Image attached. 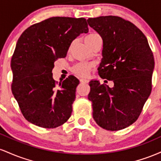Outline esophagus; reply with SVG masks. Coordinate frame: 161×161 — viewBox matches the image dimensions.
<instances>
[{
	"label": "esophagus",
	"instance_id": "34e87169",
	"mask_svg": "<svg viewBox=\"0 0 161 161\" xmlns=\"http://www.w3.org/2000/svg\"><path fill=\"white\" fill-rule=\"evenodd\" d=\"M80 82L81 83H88V80L86 79H80Z\"/></svg>",
	"mask_w": 161,
	"mask_h": 161
}]
</instances>
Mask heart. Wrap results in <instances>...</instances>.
I'll return each instance as SVG.
<instances>
[{"instance_id": "1", "label": "heart", "mask_w": 161, "mask_h": 161, "mask_svg": "<svg viewBox=\"0 0 161 161\" xmlns=\"http://www.w3.org/2000/svg\"><path fill=\"white\" fill-rule=\"evenodd\" d=\"M101 38L99 35L97 33H90V34L87 35L85 37V42L87 44L88 47L93 43L97 38ZM92 69V64H87V63H78V64H75L74 66L72 67V72L73 74H75L78 77H86L88 76L89 73L91 72Z\"/></svg>"}]
</instances>
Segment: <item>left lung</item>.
<instances>
[{"label": "left lung", "instance_id": "left-lung-1", "mask_svg": "<svg viewBox=\"0 0 161 161\" xmlns=\"http://www.w3.org/2000/svg\"><path fill=\"white\" fill-rule=\"evenodd\" d=\"M87 21L103 39L98 74L114 84L89 82L93 118L101 128L120 130L137 120L150 95L154 55L143 32L128 20L106 16Z\"/></svg>", "mask_w": 161, "mask_h": 161}]
</instances>
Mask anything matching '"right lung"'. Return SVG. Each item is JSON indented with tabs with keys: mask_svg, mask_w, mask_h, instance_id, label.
Masks as SVG:
<instances>
[{
	"mask_svg": "<svg viewBox=\"0 0 161 161\" xmlns=\"http://www.w3.org/2000/svg\"><path fill=\"white\" fill-rule=\"evenodd\" d=\"M88 32L85 18L55 16L33 24L18 39L11 59L12 93L25 119L46 129L69 119L79 79L53 80L54 62L64 58L72 42Z\"/></svg>",
	"mask_w": 161,
	"mask_h": 161,
	"instance_id": "1",
	"label": "right lung"
}]
</instances>
